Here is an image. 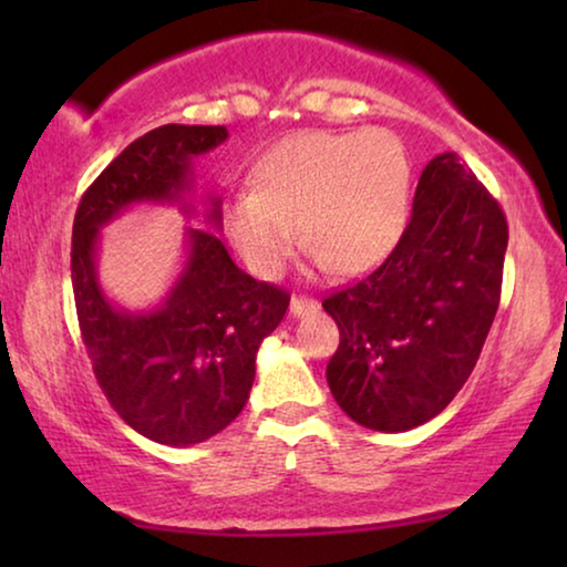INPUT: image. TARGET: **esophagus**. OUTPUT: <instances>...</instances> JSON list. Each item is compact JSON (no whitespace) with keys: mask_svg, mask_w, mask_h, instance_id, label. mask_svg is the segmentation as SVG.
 I'll return each instance as SVG.
<instances>
[{"mask_svg":"<svg viewBox=\"0 0 567 567\" xmlns=\"http://www.w3.org/2000/svg\"><path fill=\"white\" fill-rule=\"evenodd\" d=\"M320 305L315 299H305V297H291V315L293 317H305L309 312H317Z\"/></svg>","mask_w":567,"mask_h":567,"instance_id":"1","label":"esophagus"}]
</instances>
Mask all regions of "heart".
Wrapping results in <instances>:
<instances>
[{"label": "heart", "mask_w": 567, "mask_h": 567, "mask_svg": "<svg viewBox=\"0 0 567 567\" xmlns=\"http://www.w3.org/2000/svg\"><path fill=\"white\" fill-rule=\"evenodd\" d=\"M408 198V152L392 131H299L255 162L250 193L229 200L224 229L266 281L284 274L299 235L317 266L359 276L400 243Z\"/></svg>", "instance_id": "1"}]
</instances>
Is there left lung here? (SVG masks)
<instances>
[{
	"label": "left lung",
	"instance_id": "8db88e82",
	"mask_svg": "<svg viewBox=\"0 0 567 567\" xmlns=\"http://www.w3.org/2000/svg\"><path fill=\"white\" fill-rule=\"evenodd\" d=\"M506 245L491 193L454 152L436 154L390 258L322 301L340 328L328 384L351 421L400 433L456 398L498 312Z\"/></svg>",
	"mask_w": 567,
	"mask_h": 567
}]
</instances>
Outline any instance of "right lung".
<instances>
[{"mask_svg":"<svg viewBox=\"0 0 567 567\" xmlns=\"http://www.w3.org/2000/svg\"><path fill=\"white\" fill-rule=\"evenodd\" d=\"M227 138V126L150 131L100 173L74 216L72 286L97 384L131 429L165 446L200 444L243 413L255 355L281 324L289 293L237 268L216 235L221 198L214 190L200 196L204 229H185L181 274L150 309H126L105 293L100 231L144 204L198 216L193 159Z\"/></svg>","mask_w":567,"mask_h":567,"instance_id":"obj_1","label":"right lung"}]
</instances>
